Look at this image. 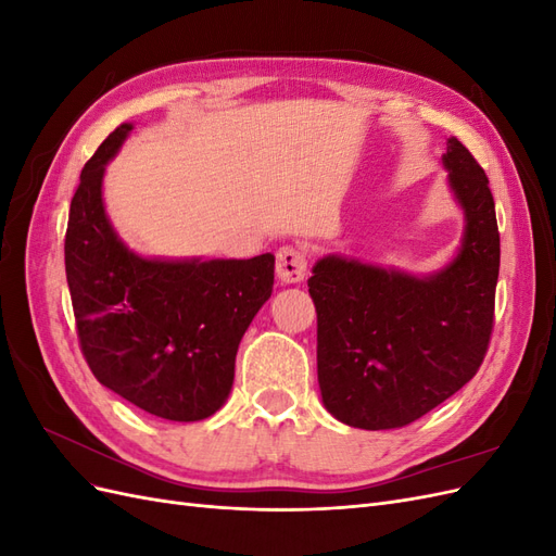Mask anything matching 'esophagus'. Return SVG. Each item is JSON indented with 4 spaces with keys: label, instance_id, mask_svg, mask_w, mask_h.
Segmentation results:
<instances>
[{
    "label": "esophagus",
    "instance_id": "esophagus-1",
    "mask_svg": "<svg viewBox=\"0 0 556 556\" xmlns=\"http://www.w3.org/2000/svg\"><path fill=\"white\" fill-rule=\"evenodd\" d=\"M308 268V255L301 248L282 245L276 252V274L282 282H301Z\"/></svg>",
    "mask_w": 556,
    "mask_h": 556
}]
</instances>
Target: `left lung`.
I'll list each match as a JSON object with an SVG mask.
<instances>
[{"mask_svg": "<svg viewBox=\"0 0 556 556\" xmlns=\"http://www.w3.org/2000/svg\"><path fill=\"white\" fill-rule=\"evenodd\" d=\"M443 164L466 231L441 274L415 278L325 257L308 278L319 392L343 425L380 431L415 422L459 392L490 348L501 262L490 178L454 137Z\"/></svg>", "mask_w": 556, "mask_h": 556, "instance_id": "1", "label": "left lung"}]
</instances>
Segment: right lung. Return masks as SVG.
<instances>
[{
	"label": "right lung",
	"instance_id": "add662e5",
	"mask_svg": "<svg viewBox=\"0 0 556 556\" xmlns=\"http://www.w3.org/2000/svg\"><path fill=\"white\" fill-rule=\"evenodd\" d=\"M131 125L80 172L64 266L80 352L134 406L174 422L211 417L229 396L237 350L274 290L271 252L252 260L160 262L134 255L104 213L102 178Z\"/></svg>",
	"mask_w": 556,
	"mask_h": 556
}]
</instances>
